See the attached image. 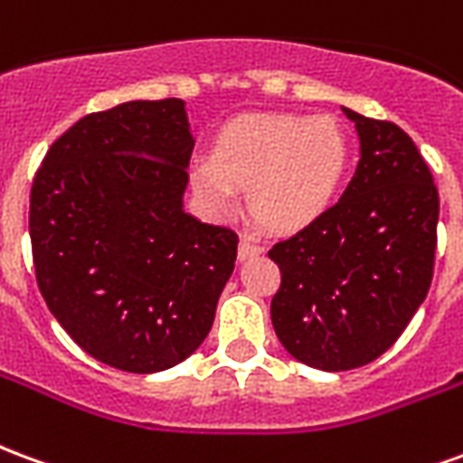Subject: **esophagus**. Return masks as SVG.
<instances>
[{
	"instance_id": "obj_1",
	"label": "esophagus",
	"mask_w": 463,
	"mask_h": 463,
	"mask_svg": "<svg viewBox=\"0 0 463 463\" xmlns=\"http://www.w3.org/2000/svg\"><path fill=\"white\" fill-rule=\"evenodd\" d=\"M260 252L262 245H258V242L250 241V238H245V241H241V245H238V258H241V260L255 258V255H260Z\"/></svg>"
}]
</instances>
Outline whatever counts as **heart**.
<instances>
[{
	"instance_id": "1",
	"label": "heart",
	"mask_w": 463,
	"mask_h": 463,
	"mask_svg": "<svg viewBox=\"0 0 463 463\" xmlns=\"http://www.w3.org/2000/svg\"><path fill=\"white\" fill-rule=\"evenodd\" d=\"M349 158L347 131L337 118L258 111L222 126L211 161L193 163L191 185L215 218H231L238 211V191H248L258 222L290 235L307 231L330 211Z\"/></svg>"
}]
</instances>
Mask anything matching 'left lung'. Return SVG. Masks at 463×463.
<instances>
[{
  "label": "left lung",
  "instance_id": "1",
  "mask_svg": "<svg viewBox=\"0 0 463 463\" xmlns=\"http://www.w3.org/2000/svg\"><path fill=\"white\" fill-rule=\"evenodd\" d=\"M342 111L359 136L337 205L268 252L282 272L272 327L292 357L345 372L384 354L424 302L434 272L439 193L397 123Z\"/></svg>",
  "mask_w": 463,
  "mask_h": 463
}]
</instances>
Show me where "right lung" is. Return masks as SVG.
Listing matches in <instances>:
<instances>
[{"label": "right lung", "instance_id": "add662e5", "mask_svg": "<svg viewBox=\"0 0 463 463\" xmlns=\"http://www.w3.org/2000/svg\"><path fill=\"white\" fill-rule=\"evenodd\" d=\"M185 101L84 116L36 171L29 235L39 290L69 337L109 367L153 374L201 347L238 235L183 208Z\"/></svg>", "mask_w": 463, "mask_h": 463}]
</instances>
